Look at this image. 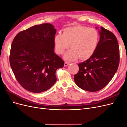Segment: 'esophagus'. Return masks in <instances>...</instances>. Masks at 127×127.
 <instances>
[{
	"mask_svg": "<svg viewBox=\"0 0 127 127\" xmlns=\"http://www.w3.org/2000/svg\"><path fill=\"white\" fill-rule=\"evenodd\" d=\"M69 63H68V62H65L64 63V67H67L68 65H69Z\"/></svg>",
	"mask_w": 127,
	"mask_h": 127,
	"instance_id": "obj_1",
	"label": "esophagus"
}]
</instances>
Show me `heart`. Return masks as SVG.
Instances as JSON below:
<instances>
[{
  "mask_svg": "<svg viewBox=\"0 0 127 127\" xmlns=\"http://www.w3.org/2000/svg\"><path fill=\"white\" fill-rule=\"evenodd\" d=\"M99 40L97 31L84 26H76L64 30L63 34L55 36L54 44L57 53L62 55L71 44V49L64 56L68 60L90 58L96 49Z\"/></svg>",
  "mask_w": 127,
  "mask_h": 127,
  "instance_id": "heart-1",
  "label": "heart"
}]
</instances>
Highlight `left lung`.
<instances>
[{
    "mask_svg": "<svg viewBox=\"0 0 127 127\" xmlns=\"http://www.w3.org/2000/svg\"><path fill=\"white\" fill-rule=\"evenodd\" d=\"M99 33L100 39L95 51L78 64L79 71L74 77L76 85L88 92H97L106 86L117 72L120 61L116 36L102 26Z\"/></svg>",
    "mask_w": 127,
    "mask_h": 127,
    "instance_id": "1",
    "label": "left lung"
}]
</instances>
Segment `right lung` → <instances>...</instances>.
I'll return each instance as SVG.
<instances>
[{
    "label": "right lung",
    "mask_w": 127,
    "mask_h": 127,
    "mask_svg": "<svg viewBox=\"0 0 127 127\" xmlns=\"http://www.w3.org/2000/svg\"><path fill=\"white\" fill-rule=\"evenodd\" d=\"M56 29L49 23L18 33L11 45L9 63L18 83L27 91L41 93L56 82V70L64 61L54 52Z\"/></svg>",
    "instance_id": "1"
}]
</instances>
